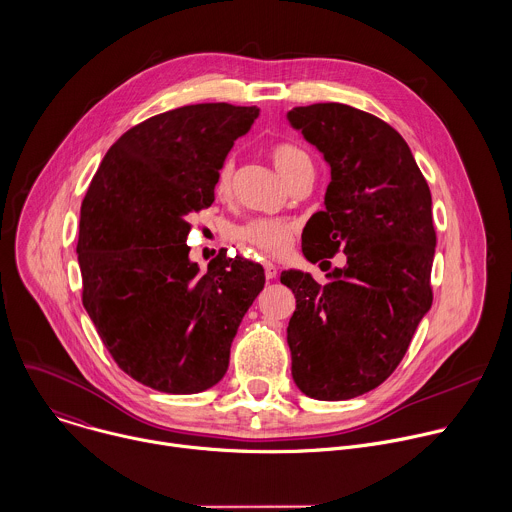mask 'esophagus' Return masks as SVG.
<instances>
[{
    "label": "esophagus",
    "mask_w": 512,
    "mask_h": 512,
    "mask_svg": "<svg viewBox=\"0 0 512 512\" xmlns=\"http://www.w3.org/2000/svg\"><path fill=\"white\" fill-rule=\"evenodd\" d=\"M263 267H265V277L267 279H275L277 277V265L273 261H265Z\"/></svg>",
    "instance_id": "esophagus-1"
}]
</instances>
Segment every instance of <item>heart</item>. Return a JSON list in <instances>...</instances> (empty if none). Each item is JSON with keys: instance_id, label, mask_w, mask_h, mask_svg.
<instances>
[{"instance_id": "heart-1", "label": "heart", "mask_w": 512, "mask_h": 512, "mask_svg": "<svg viewBox=\"0 0 512 512\" xmlns=\"http://www.w3.org/2000/svg\"><path fill=\"white\" fill-rule=\"evenodd\" d=\"M269 156L279 170V175L291 185L305 170H311L309 154L293 144V142H277L269 148ZM235 181V158L227 156L217 170L215 177V191L219 197H227L233 191ZM297 225L291 219H273V217H257L249 219L247 223L235 225L231 229V239L265 255H283L295 237Z\"/></svg>"}]
</instances>
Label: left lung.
<instances>
[{
  "instance_id": "obj_1",
  "label": "left lung",
  "mask_w": 512,
  "mask_h": 512,
  "mask_svg": "<svg viewBox=\"0 0 512 512\" xmlns=\"http://www.w3.org/2000/svg\"><path fill=\"white\" fill-rule=\"evenodd\" d=\"M287 118L331 168L303 255L319 267L339 251L348 259L323 285L281 273L297 301L291 376L309 398L350 400L392 376L432 305V197L410 146L382 118L337 102L297 106Z\"/></svg>"
}]
</instances>
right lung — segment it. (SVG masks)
<instances>
[{
	"instance_id": "obj_1",
	"label": "right lung",
	"mask_w": 512,
	"mask_h": 512,
	"mask_svg": "<svg viewBox=\"0 0 512 512\" xmlns=\"http://www.w3.org/2000/svg\"><path fill=\"white\" fill-rule=\"evenodd\" d=\"M259 108L191 104L146 118L106 152L80 209L82 303L122 372L166 394H197L229 368L239 323L265 285L259 263L189 261L191 215Z\"/></svg>"
}]
</instances>
